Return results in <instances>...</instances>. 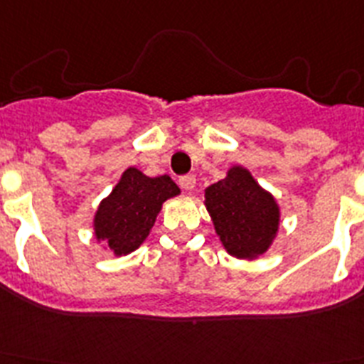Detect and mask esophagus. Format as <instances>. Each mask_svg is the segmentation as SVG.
<instances>
[{
	"label": "esophagus",
	"mask_w": 364,
	"mask_h": 364,
	"mask_svg": "<svg viewBox=\"0 0 364 364\" xmlns=\"http://www.w3.org/2000/svg\"><path fill=\"white\" fill-rule=\"evenodd\" d=\"M179 186H181L183 191H194V186H196V178L194 176H181L179 178Z\"/></svg>",
	"instance_id": "esophagus-1"
}]
</instances>
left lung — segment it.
Wrapping results in <instances>:
<instances>
[{
  "mask_svg": "<svg viewBox=\"0 0 364 364\" xmlns=\"http://www.w3.org/2000/svg\"><path fill=\"white\" fill-rule=\"evenodd\" d=\"M205 205L230 257L255 260L271 247L280 225V208L247 168H229L225 179L205 191Z\"/></svg>",
  "mask_w": 364,
  "mask_h": 364,
  "instance_id": "obj_1",
  "label": "left lung"
}]
</instances>
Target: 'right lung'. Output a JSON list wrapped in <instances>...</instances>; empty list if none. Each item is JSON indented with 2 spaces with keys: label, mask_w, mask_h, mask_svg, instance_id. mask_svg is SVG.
<instances>
[{
  "label": "right lung",
  "mask_w": 364,
  "mask_h": 364,
  "mask_svg": "<svg viewBox=\"0 0 364 364\" xmlns=\"http://www.w3.org/2000/svg\"><path fill=\"white\" fill-rule=\"evenodd\" d=\"M179 192L168 176L148 178L129 166L95 213V238L106 242L115 257L129 255L148 238L164 201Z\"/></svg>",
  "instance_id": "obj_1"
}]
</instances>
